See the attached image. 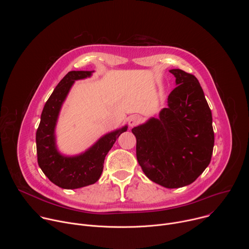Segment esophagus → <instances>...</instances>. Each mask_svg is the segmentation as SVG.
Wrapping results in <instances>:
<instances>
[{"instance_id": "esophagus-1", "label": "esophagus", "mask_w": 249, "mask_h": 249, "mask_svg": "<svg viewBox=\"0 0 249 249\" xmlns=\"http://www.w3.org/2000/svg\"><path fill=\"white\" fill-rule=\"evenodd\" d=\"M140 122H141V117L138 116V115H132L128 119V123L131 127H134V126L138 125Z\"/></svg>"}]
</instances>
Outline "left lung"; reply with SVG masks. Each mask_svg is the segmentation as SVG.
<instances>
[{"label":"left lung","instance_id":"left-lung-1","mask_svg":"<svg viewBox=\"0 0 249 249\" xmlns=\"http://www.w3.org/2000/svg\"><path fill=\"white\" fill-rule=\"evenodd\" d=\"M169 72L177 87L159 118L134 127L139 164L149 179L166 188L194 182L209 165L214 148L212 112L195 76L180 69Z\"/></svg>","mask_w":249,"mask_h":249}]
</instances>
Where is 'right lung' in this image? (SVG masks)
Instances as JSON below:
<instances>
[{"mask_svg":"<svg viewBox=\"0 0 249 249\" xmlns=\"http://www.w3.org/2000/svg\"><path fill=\"white\" fill-rule=\"evenodd\" d=\"M92 73L93 71H71L61 80L44 105L36 131L38 165L51 182L64 189H77L95 183L102 173L106 155L128 128L125 125L105 134L78 156L67 157L58 152L55 128L62 104L75 81L89 78Z\"/></svg>","mask_w":249,"mask_h":249,"instance_id":"1","label":"right lung"}]
</instances>
